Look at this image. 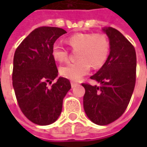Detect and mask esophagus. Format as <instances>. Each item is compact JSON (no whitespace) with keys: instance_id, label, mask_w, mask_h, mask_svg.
<instances>
[{"instance_id":"34e87169","label":"esophagus","mask_w":147,"mask_h":147,"mask_svg":"<svg viewBox=\"0 0 147 147\" xmlns=\"http://www.w3.org/2000/svg\"><path fill=\"white\" fill-rule=\"evenodd\" d=\"M79 83H76V82H71V87H75V86H76Z\"/></svg>"}]
</instances>
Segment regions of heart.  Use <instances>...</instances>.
Here are the masks:
<instances>
[{
  "mask_svg": "<svg viewBox=\"0 0 147 147\" xmlns=\"http://www.w3.org/2000/svg\"><path fill=\"white\" fill-rule=\"evenodd\" d=\"M67 45L73 50H78L75 62L67 63L60 69L61 76L71 80H80L88 73L90 66L94 69L102 67L110 51V42L103 33H78L70 36ZM52 54L55 60L64 62L67 59L68 50L59 43L52 48Z\"/></svg>",
  "mask_w": 147,
  "mask_h": 147,
  "instance_id": "obj_1",
  "label": "heart"
}]
</instances>
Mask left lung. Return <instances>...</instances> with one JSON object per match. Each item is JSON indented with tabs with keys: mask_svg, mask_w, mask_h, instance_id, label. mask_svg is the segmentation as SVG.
Returning a JSON list of instances; mask_svg holds the SVG:
<instances>
[{
	"mask_svg": "<svg viewBox=\"0 0 147 147\" xmlns=\"http://www.w3.org/2000/svg\"><path fill=\"white\" fill-rule=\"evenodd\" d=\"M103 30L109 38L110 53L104 65L90 77L100 86L82 83L85 113L98 125L109 124L123 115L136 80V53L132 44L115 28Z\"/></svg>",
	"mask_w": 147,
	"mask_h": 147,
	"instance_id": "8db88e82",
	"label": "left lung"
}]
</instances>
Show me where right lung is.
<instances>
[{
  "label": "right lung",
  "instance_id": "right-lung-1",
  "mask_svg": "<svg viewBox=\"0 0 147 147\" xmlns=\"http://www.w3.org/2000/svg\"><path fill=\"white\" fill-rule=\"evenodd\" d=\"M65 33L59 27H38L15 52L12 85L18 105L28 120L38 125L57 120L63 98L71 89L70 81L63 77L52 84L58 75L52 48Z\"/></svg>",
  "mask_w": 147,
  "mask_h": 147
}]
</instances>
